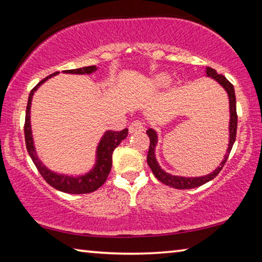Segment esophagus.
<instances>
[{"label": "esophagus", "instance_id": "1", "mask_svg": "<svg viewBox=\"0 0 262 262\" xmlns=\"http://www.w3.org/2000/svg\"><path fill=\"white\" fill-rule=\"evenodd\" d=\"M144 130V125L143 122L139 119H136V120L133 121L129 126V133H139V132H143Z\"/></svg>", "mask_w": 262, "mask_h": 262}]
</instances>
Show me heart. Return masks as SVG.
Masks as SVG:
<instances>
[{
    "instance_id": "heart-1",
    "label": "heart",
    "mask_w": 262,
    "mask_h": 262,
    "mask_svg": "<svg viewBox=\"0 0 262 262\" xmlns=\"http://www.w3.org/2000/svg\"><path fill=\"white\" fill-rule=\"evenodd\" d=\"M170 82H171V78L165 74L157 75V76L154 78V85L156 88H165L170 84Z\"/></svg>"
}]
</instances>
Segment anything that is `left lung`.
<instances>
[{
  "instance_id": "left-lung-1",
  "label": "left lung",
  "mask_w": 262,
  "mask_h": 262,
  "mask_svg": "<svg viewBox=\"0 0 262 262\" xmlns=\"http://www.w3.org/2000/svg\"><path fill=\"white\" fill-rule=\"evenodd\" d=\"M206 74L207 76H210L214 79H216L222 86L225 89V91L228 92L229 100H230V141L228 145L227 154H225L223 162L221 163V165L216 168V170L212 172V173L205 176V177H195V178H185V177H178V176H171L166 173L165 171H163L161 167H159L158 163L156 161V157H155V147L157 144V135L156 132L152 129H148L147 134L150 140V145H149V151L147 156V162L148 165L151 168L152 173L155 177L161 181V183L165 184L167 186H171V187L177 188V189H189V188H195L199 187V186H202L203 184L208 183L215 178V177L220 173L222 168L227 163L229 155L231 152V149L233 147L234 141H236V135H237V122H238V117H237V107H236V95H234V88L231 83H230L225 76L221 74H217L215 69L210 67L206 68Z\"/></svg>"
}]
</instances>
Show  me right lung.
Segmentation results:
<instances>
[{
  "label": "right lung",
  "instance_id": "right-lung-1",
  "mask_svg": "<svg viewBox=\"0 0 262 262\" xmlns=\"http://www.w3.org/2000/svg\"><path fill=\"white\" fill-rule=\"evenodd\" d=\"M96 66H89V67H83L78 69H70L64 70L63 73L67 74H91L96 70ZM59 74L56 72L54 74L50 75V76L41 79L37 85H35L32 90H31L29 95L28 106H26V113H25V123H24V135H25V144L28 152L30 155L31 159L34 163L35 167L38 168L39 173L41 174L43 179L46 180L48 185L54 187L61 192L69 193V194H86L95 192L98 189L101 185H103L106 179H107L108 173L112 167V155L114 149L121 143L122 140H125L128 135V129H122L120 132L117 130H108L105 133V135L101 137L100 143L98 145V150H97V163L90 173L85 176L77 177V178H73V177L68 176H61L56 174L54 172L48 170L46 166H43L41 162L39 161L35 154L33 140H32V133H31V126H30V107H31V100H32V96L34 91L41 85V84L47 81L48 78Z\"/></svg>",
  "mask_w": 262,
  "mask_h": 262
}]
</instances>
